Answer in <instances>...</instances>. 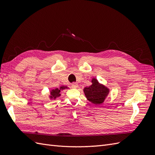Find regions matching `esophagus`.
<instances>
[{"instance_id": "obj_1", "label": "esophagus", "mask_w": 155, "mask_h": 155, "mask_svg": "<svg viewBox=\"0 0 155 155\" xmlns=\"http://www.w3.org/2000/svg\"><path fill=\"white\" fill-rule=\"evenodd\" d=\"M71 87L73 88H76L78 87V85L76 83H73L71 84Z\"/></svg>"}]
</instances>
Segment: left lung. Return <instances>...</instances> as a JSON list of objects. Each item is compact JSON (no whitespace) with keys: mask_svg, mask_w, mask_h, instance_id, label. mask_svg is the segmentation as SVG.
I'll return each instance as SVG.
<instances>
[{"mask_svg":"<svg viewBox=\"0 0 155 155\" xmlns=\"http://www.w3.org/2000/svg\"><path fill=\"white\" fill-rule=\"evenodd\" d=\"M91 81L92 85L84 88L83 92L89 101L96 105H101L109 95V89L103 84L100 83L96 78H92Z\"/></svg>","mask_w":155,"mask_h":155,"instance_id":"left-lung-1","label":"left lung"}]
</instances>
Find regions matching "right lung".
<instances>
[{"label": "right lung", "mask_w": 155, "mask_h": 155, "mask_svg": "<svg viewBox=\"0 0 155 155\" xmlns=\"http://www.w3.org/2000/svg\"><path fill=\"white\" fill-rule=\"evenodd\" d=\"M68 88V87H66V86H61L59 88H54V89H51L50 91V96L49 97L50 99L53 100H55L56 98L59 97L61 96V91H63V90H65V89H67Z\"/></svg>", "instance_id": "obj_1"}]
</instances>
